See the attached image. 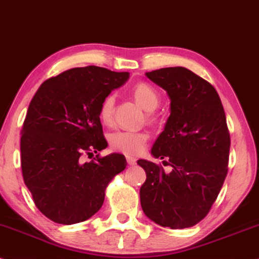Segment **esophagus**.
Returning a JSON list of instances; mask_svg holds the SVG:
<instances>
[{
    "label": "esophagus",
    "instance_id": "1",
    "mask_svg": "<svg viewBox=\"0 0 259 259\" xmlns=\"http://www.w3.org/2000/svg\"><path fill=\"white\" fill-rule=\"evenodd\" d=\"M126 161L129 165H135L136 164V159L134 157H126Z\"/></svg>",
    "mask_w": 259,
    "mask_h": 259
}]
</instances>
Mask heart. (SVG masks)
Masks as SVG:
<instances>
[{"label":"heart","instance_id":"b5f03b06","mask_svg":"<svg viewBox=\"0 0 259 259\" xmlns=\"http://www.w3.org/2000/svg\"><path fill=\"white\" fill-rule=\"evenodd\" d=\"M133 95L138 104L146 111H153L159 105L158 93L146 83H140L134 87ZM114 101H116L114 95H108L100 106V119L105 124H111L113 120ZM147 140L148 135L146 133L125 132V130H117L108 138L110 146L114 151L126 155H138L143 152Z\"/></svg>","mask_w":259,"mask_h":259}]
</instances>
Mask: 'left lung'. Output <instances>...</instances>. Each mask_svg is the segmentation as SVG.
Returning a JSON list of instances; mask_svg holds the SVG:
<instances>
[{
  "instance_id": "left-lung-1",
  "label": "left lung",
  "mask_w": 259,
  "mask_h": 259,
  "mask_svg": "<svg viewBox=\"0 0 259 259\" xmlns=\"http://www.w3.org/2000/svg\"><path fill=\"white\" fill-rule=\"evenodd\" d=\"M146 76L166 90L171 101L151 153L172 170L138 160L147 176L140 189L142 210L161 227L189 228L206 217L228 172L226 113L216 89L188 68L165 67Z\"/></svg>"
}]
</instances>
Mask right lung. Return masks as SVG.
Listing matches in <instances>:
<instances>
[{
    "label": "right lung",
    "instance_id": "obj_1",
    "mask_svg": "<svg viewBox=\"0 0 259 259\" xmlns=\"http://www.w3.org/2000/svg\"><path fill=\"white\" fill-rule=\"evenodd\" d=\"M127 78L105 67H74L43 82L31 100L21 129V171L37 208L53 222L90 219L108 183L125 169L123 154L84 157L107 147L100 106Z\"/></svg>",
    "mask_w": 259,
    "mask_h": 259
}]
</instances>
